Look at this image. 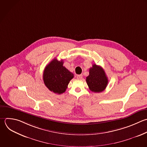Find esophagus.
<instances>
[{
    "mask_svg": "<svg viewBox=\"0 0 147 147\" xmlns=\"http://www.w3.org/2000/svg\"><path fill=\"white\" fill-rule=\"evenodd\" d=\"M76 77H77V79H82V78H83V75H78L76 76Z\"/></svg>",
    "mask_w": 147,
    "mask_h": 147,
    "instance_id": "esophagus-1",
    "label": "esophagus"
}]
</instances>
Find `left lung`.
<instances>
[{
    "label": "left lung",
    "mask_w": 147,
    "mask_h": 147,
    "mask_svg": "<svg viewBox=\"0 0 147 147\" xmlns=\"http://www.w3.org/2000/svg\"><path fill=\"white\" fill-rule=\"evenodd\" d=\"M86 82L91 91L100 92L107 87L108 79L100 66L93 64L89 69V75L86 78Z\"/></svg>",
    "instance_id": "1"
}]
</instances>
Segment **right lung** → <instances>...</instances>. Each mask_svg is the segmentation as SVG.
<instances>
[{
	"label": "right lung",
	"instance_id": "1",
	"mask_svg": "<svg viewBox=\"0 0 147 147\" xmlns=\"http://www.w3.org/2000/svg\"><path fill=\"white\" fill-rule=\"evenodd\" d=\"M63 61L56 58L52 60L45 68L43 80L47 87L54 93L61 94L64 92L74 74L63 66Z\"/></svg>",
	"mask_w": 147,
	"mask_h": 147
}]
</instances>
